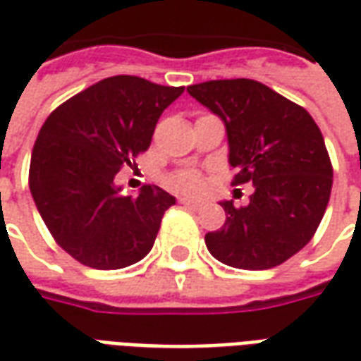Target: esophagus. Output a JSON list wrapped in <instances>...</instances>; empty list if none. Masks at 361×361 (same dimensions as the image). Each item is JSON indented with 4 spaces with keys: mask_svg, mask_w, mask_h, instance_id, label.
<instances>
[{
    "mask_svg": "<svg viewBox=\"0 0 361 361\" xmlns=\"http://www.w3.org/2000/svg\"><path fill=\"white\" fill-rule=\"evenodd\" d=\"M180 203L185 204V207H191V209H201V207H203V203H201V201H193V199H185V197H183V199H180Z\"/></svg>",
    "mask_w": 361,
    "mask_h": 361,
    "instance_id": "obj_1",
    "label": "esophagus"
}]
</instances>
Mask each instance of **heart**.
<instances>
[{
    "label": "heart",
    "instance_id": "obj_1",
    "mask_svg": "<svg viewBox=\"0 0 361 361\" xmlns=\"http://www.w3.org/2000/svg\"><path fill=\"white\" fill-rule=\"evenodd\" d=\"M173 189L183 191V193H197L201 189V176L197 172H180L170 180Z\"/></svg>",
    "mask_w": 361,
    "mask_h": 361
}]
</instances>
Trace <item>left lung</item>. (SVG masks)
I'll list each match as a JSON object with an SVG mask.
<instances>
[{"label":"left lung","mask_w":361,"mask_h":361,"mask_svg":"<svg viewBox=\"0 0 361 361\" xmlns=\"http://www.w3.org/2000/svg\"><path fill=\"white\" fill-rule=\"evenodd\" d=\"M226 127L234 185L253 183L250 204L220 201L224 226L204 235L220 263L245 271L282 265L305 247L325 214L333 166L307 110L251 79L188 87Z\"/></svg>","instance_id":"left-lung-1"}]
</instances>
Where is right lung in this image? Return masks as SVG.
Listing matches in <instances>:
<instances>
[{"label":"right lung","mask_w":361,"mask_h":361,"mask_svg":"<svg viewBox=\"0 0 361 361\" xmlns=\"http://www.w3.org/2000/svg\"><path fill=\"white\" fill-rule=\"evenodd\" d=\"M183 87L118 75L51 111L32 149L28 185L54 240L82 265L123 269L147 257L176 197L158 185L121 195L116 173L150 147Z\"/></svg>","instance_id":"obj_1"}]
</instances>
